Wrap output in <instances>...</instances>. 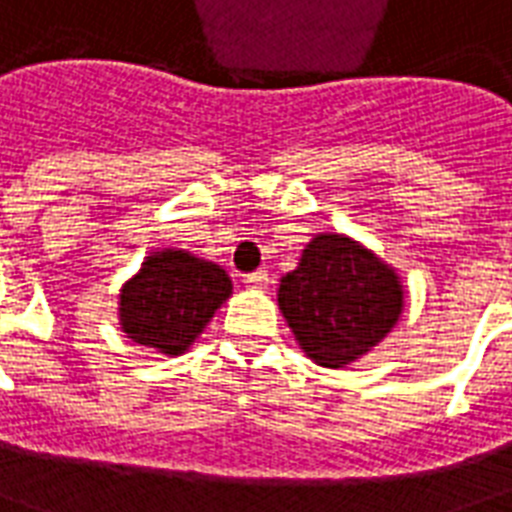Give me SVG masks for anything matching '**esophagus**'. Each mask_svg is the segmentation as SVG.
I'll return each mask as SVG.
<instances>
[{"label": "esophagus", "instance_id": "34e87169", "mask_svg": "<svg viewBox=\"0 0 512 512\" xmlns=\"http://www.w3.org/2000/svg\"><path fill=\"white\" fill-rule=\"evenodd\" d=\"M244 284H247L249 289H265L268 284H271V279H268V273L265 271H257V273H249V276H244Z\"/></svg>", "mask_w": 512, "mask_h": 512}]
</instances>
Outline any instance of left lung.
Wrapping results in <instances>:
<instances>
[{"mask_svg": "<svg viewBox=\"0 0 512 512\" xmlns=\"http://www.w3.org/2000/svg\"><path fill=\"white\" fill-rule=\"evenodd\" d=\"M279 311L313 364L342 369L390 335L404 313V284L361 241L316 233L279 281Z\"/></svg>", "mask_w": 512, "mask_h": 512, "instance_id": "left-lung-1", "label": "left lung"}]
</instances>
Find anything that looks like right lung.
<instances>
[{"instance_id": "add662e5", "label": "right lung", "mask_w": 512, "mask_h": 512, "mask_svg": "<svg viewBox=\"0 0 512 512\" xmlns=\"http://www.w3.org/2000/svg\"><path fill=\"white\" fill-rule=\"evenodd\" d=\"M231 295L223 265L188 249L162 247L148 252L138 273L122 284L116 319L127 340L175 358L191 350Z\"/></svg>"}]
</instances>
